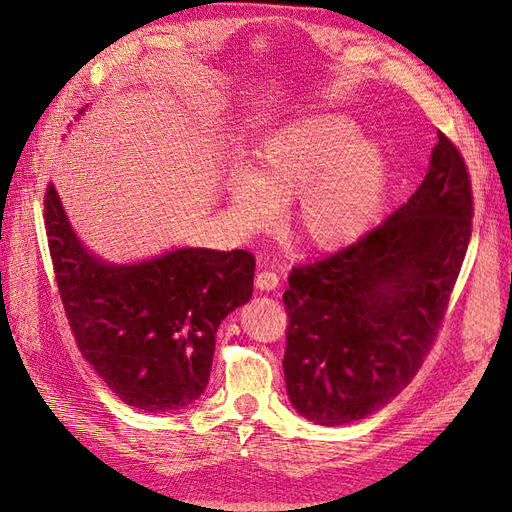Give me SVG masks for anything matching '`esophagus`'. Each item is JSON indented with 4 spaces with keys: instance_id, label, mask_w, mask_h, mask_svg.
Returning a JSON list of instances; mask_svg holds the SVG:
<instances>
[{
    "instance_id": "obj_1",
    "label": "esophagus",
    "mask_w": 512,
    "mask_h": 512,
    "mask_svg": "<svg viewBox=\"0 0 512 512\" xmlns=\"http://www.w3.org/2000/svg\"><path fill=\"white\" fill-rule=\"evenodd\" d=\"M277 286H280V275H277L275 271L265 269V271H260V273L256 275V288L265 290V292H271V290H275Z\"/></svg>"
}]
</instances>
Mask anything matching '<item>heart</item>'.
Returning <instances> with one entry per match:
<instances>
[{
    "mask_svg": "<svg viewBox=\"0 0 512 512\" xmlns=\"http://www.w3.org/2000/svg\"><path fill=\"white\" fill-rule=\"evenodd\" d=\"M339 113H312L267 138L256 170L241 168L230 181V205L239 226H273L280 200L292 198V222L314 250H339L374 224L389 181L384 149L361 136Z\"/></svg>",
    "mask_w": 512,
    "mask_h": 512,
    "instance_id": "obj_1",
    "label": "heart"
}]
</instances>
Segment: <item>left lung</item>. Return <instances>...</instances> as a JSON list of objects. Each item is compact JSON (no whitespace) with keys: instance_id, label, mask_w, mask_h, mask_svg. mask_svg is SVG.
I'll return each instance as SVG.
<instances>
[{"instance_id":"8db88e82","label":"left lung","mask_w":512,"mask_h":512,"mask_svg":"<svg viewBox=\"0 0 512 512\" xmlns=\"http://www.w3.org/2000/svg\"><path fill=\"white\" fill-rule=\"evenodd\" d=\"M472 213L466 162L438 132L406 205L344 250L290 271L284 376L307 421H361L410 384L438 337Z\"/></svg>"}]
</instances>
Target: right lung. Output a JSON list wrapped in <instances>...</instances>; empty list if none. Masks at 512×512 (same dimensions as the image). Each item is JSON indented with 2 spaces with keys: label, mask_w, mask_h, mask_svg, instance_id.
<instances>
[{
  "label": "right lung",
  "mask_w": 512,
  "mask_h": 512,
  "mask_svg": "<svg viewBox=\"0 0 512 512\" xmlns=\"http://www.w3.org/2000/svg\"><path fill=\"white\" fill-rule=\"evenodd\" d=\"M44 228L76 346L108 389L145 412L203 395L220 322L252 297L254 256L183 247L136 265L104 262L74 235L55 185Z\"/></svg>",
  "instance_id": "add662e5"
}]
</instances>
